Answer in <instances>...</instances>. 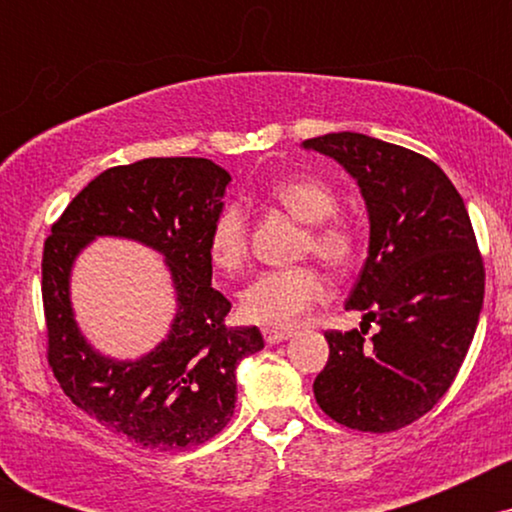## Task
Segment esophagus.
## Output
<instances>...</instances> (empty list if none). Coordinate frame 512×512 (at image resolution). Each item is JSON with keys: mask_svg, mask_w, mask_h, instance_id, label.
Returning <instances> with one entry per match:
<instances>
[{"mask_svg": "<svg viewBox=\"0 0 512 512\" xmlns=\"http://www.w3.org/2000/svg\"><path fill=\"white\" fill-rule=\"evenodd\" d=\"M262 334H264V342L267 344H279V342H284V339H289L293 332H289V330H262Z\"/></svg>", "mask_w": 512, "mask_h": 512, "instance_id": "34e87169", "label": "esophagus"}]
</instances>
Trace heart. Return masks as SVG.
<instances>
[{"label":"heart","mask_w":512,"mask_h":512,"mask_svg":"<svg viewBox=\"0 0 512 512\" xmlns=\"http://www.w3.org/2000/svg\"><path fill=\"white\" fill-rule=\"evenodd\" d=\"M269 197L298 221L308 223L303 252L327 267L344 272L354 267L361 238L346 219L334 216L339 197L327 182L315 178H289L269 187ZM250 255L248 216L238 204H228L216 214L209 231V257L221 272H240ZM327 281L313 264L289 269H267L240 293V315L264 327L289 330L296 327L317 303L325 301Z\"/></svg>","instance_id":"1"}]
</instances>
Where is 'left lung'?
Wrapping results in <instances>:
<instances>
[{"instance_id": "1", "label": "left lung", "mask_w": 512, "mask_h": 512, "mask_svg": "<svg viewBox=\"0 0 512 512\" xmlns=\"http://www.w3.org/2000/svg\"><path fill=\"white\" fill-rule=\"evenodd\" d=\"M354 175L370 219L368 260L346 308L361 330L325 332L320 409L346 428L390 433L450 390L484 303V260L460 192L431 158L356 132L305 139ZM370 321L379 325L366 338Z\"/></svg>"}]
</instances>
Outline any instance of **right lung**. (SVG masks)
Instances as JSON below:
<instances>
[{"label":"right lung","instance_id":"add662e5","mask_svg":"<svg viewBox=\"0 0 512 512\" xmlns=\"http://www.w3.org/2000/svg\"><path fill=\"white\" fill-rule=\"evenodd\" d=\"M231 185L209 158H144L103 170L52 223L43 248L48 363L76 407L144 448L178 452L221 433L236 409V366L264 346L257 327H228L211 289L209 231ZM96 235L132 237L167 257L179 293L171 334L139 362L96 355L68 303V272Z\"/></svg>","mask_w":512,"mask_h":512}]
</instances>
